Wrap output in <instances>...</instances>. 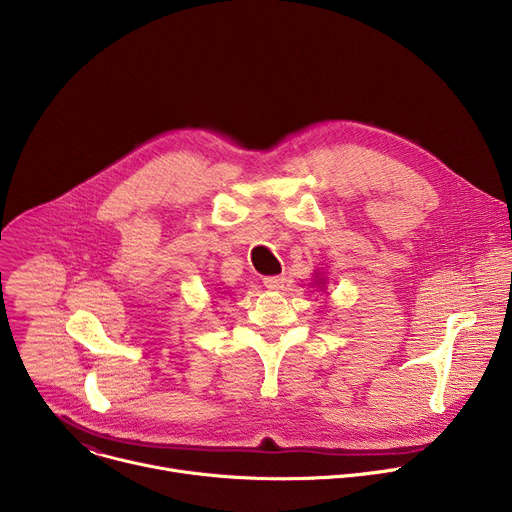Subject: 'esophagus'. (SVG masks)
Segmentation results:
<instances>
[{
  "label": "esophagus",
  "mask_w": 512,
  "mask_h": 512,
  "mask_svg": "<svg viewBox=\"0 0 512 512\" xmlns=\"http://www.w3.org/2000/svg\"><path fill=\"white\" fill-rule=\"evenodd\" d=\"M263 285L267 289H281L285 285V277L283 275H267V277H263Z\"/></svg>",
  "instance_id": "1"
}]
</instances>
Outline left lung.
Here are the masks:
<instances>
[{"label":"left lung","instance_id":"obj_1","mask_svg":"<svg viewBox=\"0 0 512 512\" xmlns=\"http://www.w3.org/2000/svg\"><path fill=\"white\" fill-rule=\"evenodd\" d=\"M320 283H322V281H320Z\"/></svg>","mask_w":512,"mask_h":512}]
</instances>
